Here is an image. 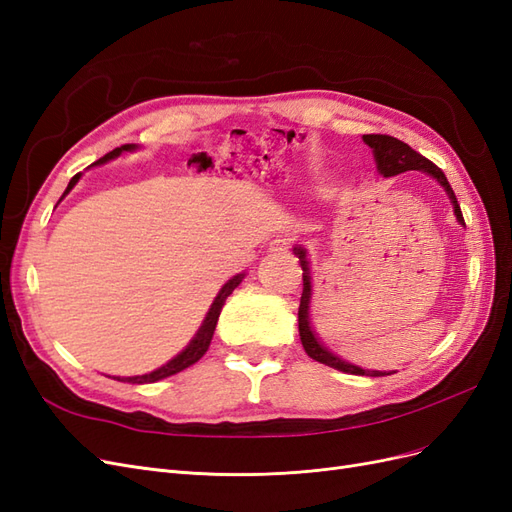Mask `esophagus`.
Segmentation results:
<instances>
[{"instance_id":"obj_1","label":"esophagus","mask_w":512,"mask_h":512,"mask_svg":"<svg viewBox=\"0 0 512 512\" xmlns=\"http://www.w3.org/2000/svg\"><path fill=\"white\" fill-rule=\"evenodd\" d=\"M269 250H271L273 254H286V252L290 250V241H288V239H275V241H271Z\"/></svg>"}]
</instances>
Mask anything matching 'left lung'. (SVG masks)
Segmentation results:
<instances>
[{
    "instance_id": "8db88e82",
    "label": "left lung",
    "mask_w": 512,
    "mask_h": 512,
    "mask_svg": "<svg viewBox=\"0 0 512 512\" xmlns=\"http://www.w3.org/2000/svg\"><path fill=\"white\" fill-rule=\"evenodd\" d=\"M363 141L371 147V151H374V160H376V166H378L382 177H395V175L406 173V170H423V173L431 175L433 179H438L442 188L446 190L448 198H451L457 220L463 224V215H461V209H459V203H457L451 183H448L446 175L436 164L427 160L425 156H421L418 151H414L404 141H397V138H393L389 134H365ZM294 254L299 256L301 269H303V292H301V305H299V335H301V344H303L307 356H312L314 361L329 365L333 369L346 371V374L386 376V374H382V371H367V369H361L352 363H346L318 342V337L312 331V324H309V299H312V275H309V262L305 258L303 247H294Z\"/></svg>"
}]
</instances>
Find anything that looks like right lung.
<instances>
[{
    "label": "right lung",
    "instance_id": "obj_1",
    "mask_svg": "<svg viewBox=\"0 0 512 512\" xmlns=\"http://www.w3.org/2000/svg\"><path fill=\"white\" fill-rule=\"evenodd\" d=\"M130 149H134V145H121V147H117V149H113L111 153H106L104 158H100L96 164H104V162H108V160H113V158H117L121 151H130ZM81 179V175H74L72 179H70V183H68V188H66V192H64V196L74 188L76 185V181ZM61 196V198H64ZM243 273H239V275H235L232 277V280H228L224 286H222V290L218 292V297H215V301L211 303V309L207 312V318L203 320V324H200V329H198V333L194 335V339L192 342L188 344V348L185 350H181L175 359H170L166 365H162L160 369H156V371H149V374H143V376H132V378H117L119 382H132V384H149V382H158V380H162V378H168V376H173V374H179V371H183L185 367H190V365H194L196 361H200L203 359V354L209 350V344H211V337H213V331H215V324H218V318H220V312H222V307H224V303H226V299L230 297L232 294V290H235L241 282H243Z\"/></svg>",
    "mask_w": 512,
    "mask_h": 512
}]
</instances>
